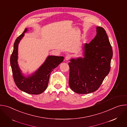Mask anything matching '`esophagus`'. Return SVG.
Masks as SVG:
<instances>
[{
  "label": "esophagus",
  "mask_w": 127,
  "mask_h": 127,
  "mask_svg": "<svg viewBox=\"0 0 127 127\" xmlns=\"http://www.w3.org/2000/svg\"><path fill=\"white\" fill-rule=\"evenodd\" d=\"M70 55H67L66 56V57H65V60H66V61H68V60H69V59H70Z\"/></svg>",
  "instance_id": "34e87169"
}]
</instances>
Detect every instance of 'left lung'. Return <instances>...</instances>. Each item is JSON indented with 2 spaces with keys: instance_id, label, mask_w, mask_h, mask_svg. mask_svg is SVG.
Here are the masks:
<instances>
[{
  "instance_id": "obj_1",
  "label": "left lung",
  "mask_w": 127,
  "mask_h": 127,
  "mask_svg": "<svg viewBox=\"0 0 127 127\" xmlns=\"http://www.w3.org/2000/svg\"><path fill=\"white\" fill-rule=\"evenodd\" d=\"M96 35L84 44L83 57L71 59L68 63L69 85L73 92L87 94L98 89L110 72L113 50L105 31L96 27Z\"/></svg>"
}]
</instances>
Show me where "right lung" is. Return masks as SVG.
<instances>
[{"label": "right lung", "mask_w": 127, "mask_h": 127, "mask_svg": "<svg viewBox=\"0 0 127 127\" xmlns=\"http://www.w3.org/2000/svg\"><path fill=\"white\" fill-rule=\"evenodd\" d=\"M27 31V28L16 38L14 43L10 59L12 75L16 85L22 91L31 95H39L47 88L52 71L63 62L64 58L63 56H49L34 73L28 76H24L17 63L18 46Z\"/></svg>", "instance_id": "1"}]
</instances>
